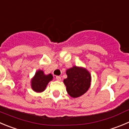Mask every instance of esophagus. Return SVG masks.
Wrapping results in <instances>:
<instances>
[{"mask_svg": "<svg viewBox=\"0 0 129 129\" xmlns=\"http://www.w3.org/2000/svg\"><path fill=\"white\" fill-rule=\"evenodd\" d=\"M55 78H56V80H57V81L61 80V77H59V76H56V77H55Z\"/></svg>", "mask_w": 129, "mask_h": 129, "instance_id": "esophagus-1", "label": "esophagus"}]
</instances>
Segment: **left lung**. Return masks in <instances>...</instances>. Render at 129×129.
<instances>
[{
	"label": "left lung",
	"instance_id": "left-lung-1",
	"mask_svg": "<svg viewBox=\"0 0 129 129\" xmlns=\"http://www.w3.org/2000/svg\"><path fill=\"white\" fill-rule=\"evenodd\" d=\"M67 78L64 80L68 94L72 98H78L85 94L90 87L91 77L84 68L73 67L67 71Z\"/></svg>",
	"mask_w": 129,
	"mask_h": 129
}]
</instances>
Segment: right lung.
<instances>
[{"mask_svg": "<svg viewBox=\"0 0 129 129\" xmlns=\"http://www.w3.org/2000/svg\"><path fill=\"white\" fill-rule=\"evenodd\" d=\"M52 78L53 77L51 74L45 75L42 71L39 70L37 72L35 77L31 80V87L33 90L38 92L44 91L47 84L52 80Z\"/></svg>", "mask_w": 129, "mask_h": 129, "instance_id": "1", "label": "right lung"}]
</instances>
